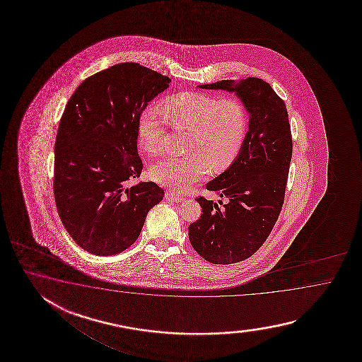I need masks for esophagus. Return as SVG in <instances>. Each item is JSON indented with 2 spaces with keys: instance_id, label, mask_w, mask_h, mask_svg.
Masks as SVG:
<instances>
[{
  "instance_id": "1",
  "label": "esophagus",
  "mask_w": 362,
  "mask_h": 362,
  "mask_svg": "<svg viewBox=\"0 0 362 362\" xmlns=\"http://www.w3.org/2000/svg\"><path fill=\"white\" fill-rule=\"evenodd\" d=\"M165 199L170 202H176V203H181L184 200V197L178 195L176 192H165Z\"/></svg>"
}]
</instances>
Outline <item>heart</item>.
Returning <instances> with one entry per match:
<instances>
[{"instance_id":"obj_1","label":"heart","mask_w":362,"mask_h":362,"mask_svg":"<svg viewBox=\"0 0 362 362\" xmlns=\"http://www.w3.org/2000/svg\"><path fill=\"white\" fill-rule=\"evenodd\" d=\"M163 112L175 128H189L182 156H167L154 163L150 176L155 182L176 192H186L207 176L221 172L235 160L248 128V114L240 100H217L214 95L184 92L163 102ZM139 145L148 154L162 153L165 129L158 110L147 107L137 125Z\"/></svg>"}]
</instances>
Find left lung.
I'll return each instance as SVG.
<instances>
[{
    "label": "left lung",
    "instance_id": "8db88e82",
    "mask_svg": "<svg viewBox=\"0 0 362 362\" xmlns=\"http://www.w3.org/2000/svg\"><path fill=\"white\" fill-rule=\"evenodd\" d=\"M198 86L234 93L250 116L235 160L206 186L226 198V204L220 208L214 200L199 197L197 202L203 214L189 226L190 243L203 259L234 264L262 246L281 212L293 156L288 115L285 102L257 77Z\"/></svg>",
    "mask_w": 362,
    "mask_h": 362
}]
</instances>
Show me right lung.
I'll list each match as a JSON object with an SVG mask.
<instances>
[{
  "label": "right lung",
  "instance_id": "1",
  "mask_svg": "<svg viewBox=\"0 0 362 362\" xmlns=\"http://www.w3.org/2000/svg\"><path fill=\"white\" fill-rule=\"evenodd\" d=\"M170 83L139 63H119L85 78L66 105L55 139V203L71 238L90 254L131 247L162 202L153 181L125 184L144 168L139 115Z\"/></svg>",
  "mask_w": 362,
  "mask_h": 362
}]
</instances>
